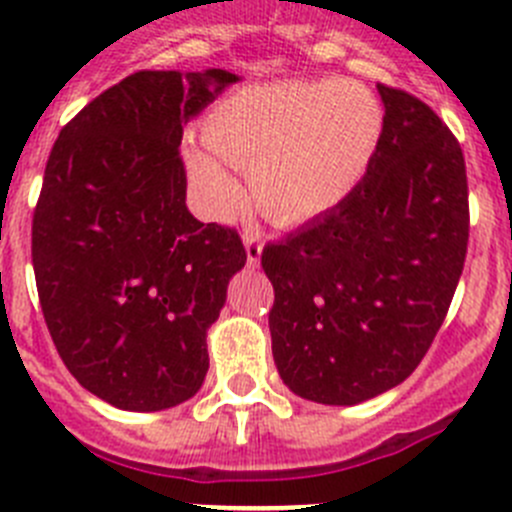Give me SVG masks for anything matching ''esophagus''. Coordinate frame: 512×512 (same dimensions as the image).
Masks as SVG:
<instances>
[{
	"label": "esophagus",
	"instance_id": "1",
	"mask_svg": "<svg viewBox=\"0 0 512 512\" xmlns=\"http://www.w3.org/2000/svg\"><path fill=\"white\" fill-rule=\"evenodd\" d=\"M242 240H245V250H247V262H250L252 267L260 262V255H262V247H265V240H262V234L257 232H245L242 234Z\"/></svg>",
	"mask_w": 512,
	"mask_h": 512
}]
</instances>
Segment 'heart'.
<instances>
[{
    "instance_id": "obj_1",
    "label": "heart",
    "mask_w": 512,
    "mask_h": 512,
    "mask_svg": "<svg viewBox=\"0 0 512 512\" xmlns=\"http://www.w3.org/2000/svg\"><path fill=\"white\" fill-rule=\"evenodd\" d=\"M384 113L353 80L252 85L229 93L202 123L207 148L186 146L184 164L217 217L242 199L232 169H250V191L275 222H303L353 191L379 146Z\"/></svg>"
}]
</instances>
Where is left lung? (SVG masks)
Instances as JSON below:
<instances>
[{
    "label": "left lung",
    "instance_id": "8db88e82",
    "mask_svg": "<svg viewBox=\"0 0 512 512\" xmlns=\"http://www.w3.org/2000/svg\"><path fill=\"white\" fill-rule=\"evenodd\" d=\"M384 128L364 179L262 250L285 384L351 407L407 379L447 318L470 240L460 141L417 95L379 83Z\"/></svg>",
    "mask_w": 512,
    "mask_h": 512
}]
</instances>
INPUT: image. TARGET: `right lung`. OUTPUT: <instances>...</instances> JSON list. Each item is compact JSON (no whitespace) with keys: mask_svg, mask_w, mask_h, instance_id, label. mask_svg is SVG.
Listing matches in <instances>:
<instances>
[{"mask_svg":"<svg viewBox=\"0 0 512 512\" xmlns=\"http://www.w3.org/2000/svg\"><path fill=\"white\" fill-rule=\"evenodd\" d=\"M227 70H138L62 126L32 214L47 331L83 389L128 412L191 399L207 328L247 262L234 227L186 209L184 126Z\"/></svg>","mask_w":512,"mask_h":512,"instance_id":"1","label":"right lung"}]
</instances>
